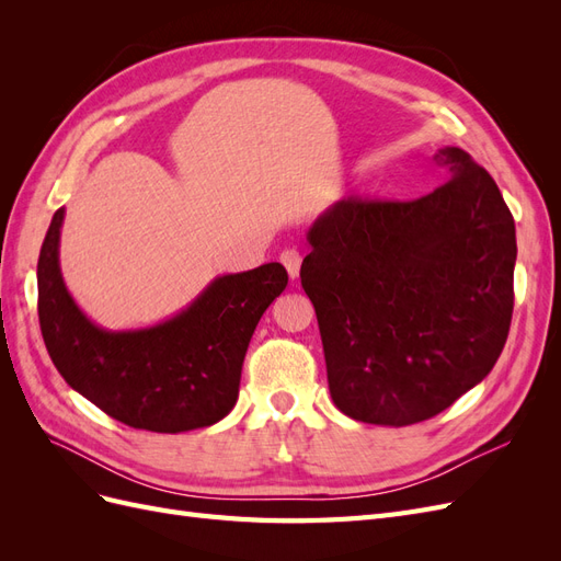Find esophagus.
Returning <instances> with one entry per match:
<instances>
[{"mask_svg":"<svg viewBox=\"0 0 561 561\" xmlns=\"http://www.w3.org/2000/svg\"><path fill=\"white\" fill-rule=\"evenodd\" d=\"M280 264L285 266L287 276H290V280H297L299 278V268H301V254L297 250H283L280 252Z\"/></svg>","mask_w":561,"mask_h":561,"instance_id":"34e87169","label":"esophagus"}]
</instances>
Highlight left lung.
<instances>
[{
    "label": "left lung",
    "instance_id": "8db88e82",
    "mask_svg": "<svg viewBox=\"0 0 561 561\" xmlns=\"http://www.w3.org/2000/svg\"><path fill=\"white\" fill-rule=\"evenodd\" d=\"M447 182L416 201L344 198L307 231L313 301L339 412L426 421L496 365L513 318L515 219L468 151L433 157Z\"/></svg>",
    "mask_w": 561,
    "mask_h": 561
}]
</instances>
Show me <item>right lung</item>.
I'll use <instances>...</instances> for the list:
<instances>
[{"label": "right lung", "mask_w": 561, "mask_h": 561, "mask_svg": "<svg viewBox=\"0 0 561 561\" xmlns=\"http://www.w3.org/2000/svg\"><path fill=\"white\" fill-rule=\"evenodd\" d=\"M62 222L65 208L50 219L37 264L39 325L62 379L130 428L186 433L225 419L239 400L252 332L287 285L283 264L217 276L157 325L105 330L65 285Z\"/></svg>", "instance_id": "add662e5"}]
</instances>
